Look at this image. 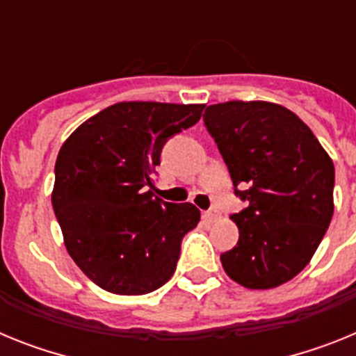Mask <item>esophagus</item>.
Instances as JSON below:
<instances>
[{
	"label": "esophagus",
	"mask_w": 356,
	"mask_h": 356,
	"mask_svg": "<svg viewBox=\"0 0 356 356\" xmlns=\"http://www.w3.org/2000/svg\"><path fill=\"white\" fill-rule=\"evenodd\" d=\"M203 217H205L207 221L213 222V221H217V219H219V212H217V210H209V212L203 213Z\"/></svg>",
	"instance_id": "esophagus-1"
}]
</instances>
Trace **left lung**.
<instances>
[{
    "instance_id": "obj_1",
    "label": "left lung",
    "mask_w": 356,
    "mask_h": 356,
    "mask_svg": "<svg viewBox=\"0 0 356 356\" xmlns=\"http://www.w3.org/2000/svg\"><path fill=\"white\" fill-rule=\"evenodd\" d=\"M203 121L235 194L248 201L229 217L238 242L221 254L222 269L246 289L278 287L303 271L332 221V159L312 130L276 103H217Z\"/></svg>"
}]
</instances>
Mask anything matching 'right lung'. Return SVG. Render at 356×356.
<instances>
[{"label":"right lung","instance_id":"right-lung-1","mask_svg":"<svg viewBox=\"0 0 356 356\" xmlns=\"http://www.w3.org/2000/svg\"><path fill=\"white\" fill-rule=\"evenodd\" d=\"M205 105L121 102L81 122L62 144L51 203L71 259L112 294L156 291L172 276L181 238L200 222L193 203L153 196L151 172L169 137Z\"/></svg>","mask_w":356,"mask_h":356}]
</instances>
